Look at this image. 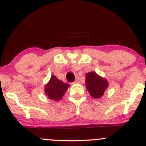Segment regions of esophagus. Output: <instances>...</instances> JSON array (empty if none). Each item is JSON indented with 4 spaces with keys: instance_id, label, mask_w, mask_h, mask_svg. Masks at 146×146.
Returning <instances> with one entry per match:
<instances>
[{
    "instance_id": "obj_1",
    "label": "esophagus",
    "mask_w": 146,
    "mask_h": 146,
    "mask_svg": "<svg viewBox=\"0 0 146 146\" xmlns=\"http://www.w3.org/2000/svg\"><path fill=\"white\" fill-rule=\"evenodd\" d=\"M80 82V78H76V80H75V82L73 83H75V84H77V83H79Z\"/></svg>"
}]
</instances>
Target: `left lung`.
Instances as JSON below:
<instances>
[{
	"instance_id": "left-lung-1",
	"label": "left lung",
	"mask_w": 146,
	"mask_h": 146,
	"mask_svg": "<svg viewBox=\"0 0 146 146\" xmlns=\"http://www.w3.org/2000/svg\"><path fill=\"white\" fill-rule=\"evenodd\" d=\"M85 82L87 90L90 95L94 98H101L108 87V82L106 80L99 76L95 72L86 73Z\"/></svg>"
}]
</instances>
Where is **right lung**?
Returning a JSON list of instances; mask_svg holds the SVG:
<instances>
[{
	"label": "right lung",
	"mask_w": 146,
	"mask_h": 146,
	"mask_svg": "<svg viewBox=\"0 0 146 146\" xmlns=\"http://www.w3.org/2000/svg\"><path fill=\"white\" fill-rule=\"evenodd\" d=\"M69 86L68 84L64 83L62 81L57 79L56 76L52 75L49 82L45 87L44 91L48 98L59 101L62 98Z\"/></svg>",
	"instance_id": "add662e5"
}]
</instances>
